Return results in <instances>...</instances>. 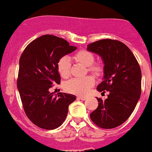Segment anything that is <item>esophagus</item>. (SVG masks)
Here are the masks:
<instances>
[{
  "label": "esophagus",
  "mask_w": 152,
  "mask_h": 152,
  "mask_svg": "<svg viewBox=\"0 0 152 152\" xmlns=\"http://www.w3.org/2000/svg\"><path fill=\"white\" fill-rule=\"evenodd\" d=\"M78 99H81V100H85L87 99V97L86 96H77Z\"/></svg>",
  "instance_id": "1"
}]
</instances>
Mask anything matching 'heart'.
<instances>
[{"label": "heart", "mask_w": 152, "mask_h": 152, "mask_svg": "<svg viewBox=\"0 0 152 152\" xmlns=\"http://www.w3.org/2000/svg\"><path fill=\"white\" fill-rule=\"evenodd\" d=\"M75 61L87 67L88 72L95 76H100L103 72V67L100 63H94V56L87 50H80L74 54ZM70 61L67 56H62L58 60L57 70L60 76L67 78L70 75ZM95 80L91 76L82 79H72L64 84V89L67 92L78 95H85L94 85Z\"/></svg>", "instance_id": "obj_1"}]
</instances>
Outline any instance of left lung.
I'll return each instance as SVG.
<instances>
[{
  "mask_svg": "<svg viewBox=\"0 0 152 152\" xmlns=\"http://www.w3.org/2000/svg\"><path fill=\"white\" fill-rule=\"evenodd\" d=\"M88 50L98 54L104 63L103 81L97 91L109 92L106 99L96 98L98 107L90 117L99 127L113 129L129 119L140 99V67L133 53L120 41H97L88 45Z\"/></svg>",
  "mask_w": 152,
  "mask_h": 152,
  "instance_id": "1",
  "label": "left lung"
}]
</instances>
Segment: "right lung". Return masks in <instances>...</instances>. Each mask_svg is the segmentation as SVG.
<instances>
[{
	"mask_svg": "<svg viewBox=\"0 0 152 152\" xmlns=\"http://www.w3.org/2000/svg\"><path fill=\"white\" fill-rule=\"evenodd\" d=\"M76 50L64 39L44 35L26 46L19 60L17 87L26 115L38 127L53 130L59 127L76 100L73 94L54 96L49 89L60 84L57 62Z\"/></svg>",
	"mask_w": 152,
	"mask_h": 152,
	"instance_id": "add662e5",
	"label": "right lung"
}]
</instances>
